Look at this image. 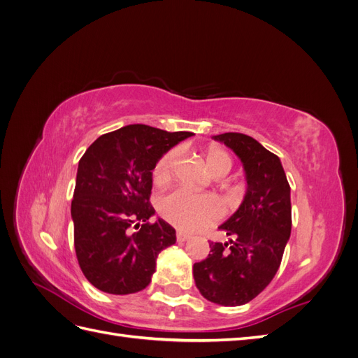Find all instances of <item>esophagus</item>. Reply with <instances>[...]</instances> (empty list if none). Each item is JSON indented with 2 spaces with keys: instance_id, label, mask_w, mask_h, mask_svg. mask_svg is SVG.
<instances>
[{
  "instance_id": "1",
  "label": "esophagus",
  "mask_w": 358,
  "mask_h": 358,
  "mask_svg": "<svg viewBox=\"0 0 358 358\" xmlns=\"http://www.w3.org/2000/svg\"><path fill=\"white\" fill-rule=\"evenodd\" d=\"M189 234H187V233H182V231H178L176 233V241L178 242H185V241H188L189 239Z\"/></svg>"
}]
</instances>
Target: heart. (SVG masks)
<instances>
[{
	"mask_svg": "<svg viewBox=\"0 0 358 358\" xmlns=\"http://www.w3.org/2000/svg\"><path fill=\"white\" fill-rule=\"evenodd\" d=\"M178 158V150H169L162 155L154 169V180L164 183L170 179L173 167ZM212 175L225 176L231 169V159L220 149L208 150L204 157ZM158 210L162 218L171 225L185 231H197L220 220L222 209L213 197L194 194L185 188H178L159 197Z\"/></svg>",
	"mask_w": 358,
	"mask_h": 358,
	"instance_id": "heart-1",
	"label": "heart"
}]
</instances>
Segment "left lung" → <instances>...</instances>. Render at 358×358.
<instances>
[{"mask_svg": "<svg viewBox=\"0 0 358 358\" xmlns=\"http://www.w3.org/2000/svg\"><path fill=\"white\" fill-rule=\"evenodd\" d=\"M239 157L245 170L243 201L218 229L229 242L209 243L210 254L192 267L201 296L221 306L255 299L280 266L291 234L289 185L280 159L241 133L213 136Z\"/></svg>", "mask_w": 358, "mask_h": 358, "instance_id": "left-lung-1", "label": "left lung"}]
</instances>
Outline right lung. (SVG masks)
<instances>
[{
	"label": "right lung",
	"instance_id": "right-lung-1",
	"mask_svg": "<svg viewBox=\"0 0 358 358\" xmlns=\"http://www.w3.org/2000/svg\"><path fill=\"white\" fill-rule=\"evenodd\" d=\"M188 131L134 124L100 136L79 161L71 200L74 249L85 278L109 294L145 289L158 254L176 243L166 221L149 222L152 170Z\"/></svg>",
	"mask_w": 358,
	"mask_h": 358
}]
</instances>
